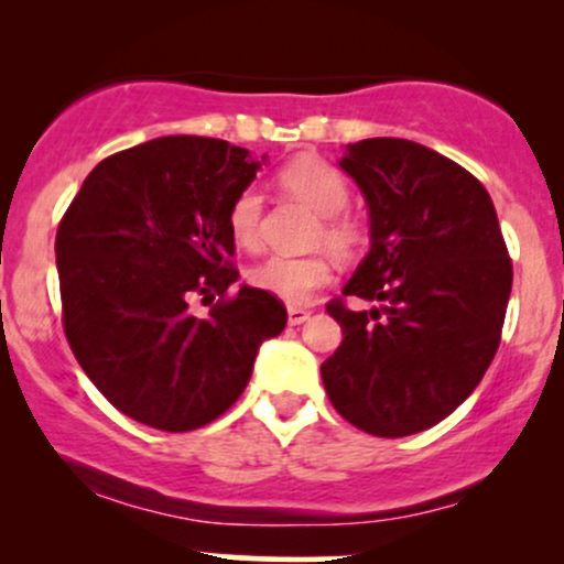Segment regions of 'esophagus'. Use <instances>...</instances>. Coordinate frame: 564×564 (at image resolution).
Wrapping results in <instances>:
<instances>
[{"mask_svg":"<svg viewBox=\"0 0 564 564\" xmlns=\"http://www.w3.org/2000/svg\"><path fill=\"white\" fill-rule=\"evenodd\" d=\"M310 318V313L304 307H289V326H302Z\"/></svg>","mask_w":564,"mask_h":564,"instance_id":"1","label":"esophagus"}]
</instances>
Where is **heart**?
<instances>
[{"label": "heart", "mask_w": 564, "mask_h": 564, "mask_svg": "<svg viewBox=\"0 0 564 564\" xmlns=\"http://www.w3.org/2000/svg\"><path fill=\"white\" fill-rule=\"evenodd\" d=\"M278 183L283 191L304 206L321 215L318 241H323L336 254H349L360 243V228L355 219L345 215L349 200V185L336 166L315 156H300L289 161L278 172ZM262 209L264 200L257 187H243L232 198L228 209V230L232 241L243 249H257L262 232ZM332 278V268L323 257H264L249 270V283L254 289L273 294L289 304H300L313 294L315 289L326 286Z\"/></svg>", "instance_id": "1"}]
</instances>
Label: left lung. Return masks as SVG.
Listing matches in <instances>:
<instances>
[{
  "label": "left lung",
  "mask_w": 564,
  "mask_h": 564,
  "mask_svg": "<svg viewBox=\"0 0 564 564\" xmlns=\"http://www.w3.org/2000/svg\"><path fill=\"white\" fill-rule=\"evenodd\" d=\"M371 249L328 302L341 345L321 366L332 405L377 437L430 430L480 384L501 341L511 260L488 191L456 161L398 138L347 145Z\"/></svg>",
  "instance_id": "left-lung-1"
}]
</instances>
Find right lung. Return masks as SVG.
I'll use <instances>...</instances> for the list:
<instances>
[{
  "label": "right lung",
  "instance_id": "right-lung-1",
  "mask_svg": "<svg viewBox=\"0 0 564 564\" xmlns=\"http://www.w3.org/2000/svg\"><path fill=\"white\" fill-rule=\"evenodd\" d=\"M262 161L215 138H156L100 161L61 219L66 339L134 422L164 432L215 422L241 398L262 341L286 328L273 294L228 296L238 281L228 209ZM196 290L224 296L206 319L186 310Z\"/></svg>",
  "mask_w": 564,
  "mask_h": 564
}]
</instances>
